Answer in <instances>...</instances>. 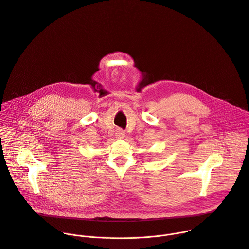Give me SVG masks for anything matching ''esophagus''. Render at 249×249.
<instances>
[{"label":"esophagus","mask_w":249,"mask_h":249,"mask_svg":"<svg viewBox=\"0 0 249 249\" xmlns=\"http://www.w3.org/2000/svg\"><path fill=\"white\" fill-rule=\"evenodd\" d=\"M116 136L117 138H123L125 136V133L122 129H117L116 130Z\"/></svg>","instance_id":"obj_1"}]
</instances>
